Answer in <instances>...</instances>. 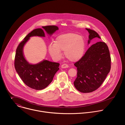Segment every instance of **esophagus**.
Returning <instances> with one entry per match:
<instances>
[{
    "label": "esophagus",
    "instance_id": "34e87169",
    "mask_svg": "<svg viewBox=\"0 0 125 125\" xmlns=\"http://www.w3.org/2000/svg\"><path fill=\"white\" fill-rule=\"evenodd\" d=\"M68 67H69V66L67 64H63L61 66V68H62V69L63 68H67Z\"/></svg>",
    "mask_w": 125,
    "mask_h": 125
}]
</instances>
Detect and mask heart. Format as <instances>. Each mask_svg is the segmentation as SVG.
Returning <instances> with one entry per match:
<instances>
[{
	"label": "heart",
	"instance_id": "heart-1",
	"mask_svg": "<svg viewBox=\"0 0 125 125\" xmlns=\"http://www.w3.org/2000/svg\"><path fill=\"white\" fill-rule=\"evenodd\" d=\"M85 49V41L81 35L68 32L58 36L54 43H51L48 46L49 54L55 60H59L62 57L61 51H64L66 58L72 62H76L83 56Z\"/></svg>",
	"mask_w": 125,
	"mask_h": 125
}]
</instances>
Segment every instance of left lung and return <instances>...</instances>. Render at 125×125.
<instances>
[{
  "mask_svg": "<svg viewBox=\"0 0 125 125\" xmlns=\"http://www.w3.org/2000/svg\"><path fill=\"white\" fill-rule=\"evenodd\" d=\"M85 29L90 34L88 44L94 38L101 39L95 31ZM74 65L77 68V77L74 82L76 88L83 93L94 91L102 84L111 69V57L107 45L101 42L93 44Z\"/></svg>",
  "mask_w": 125,
  "mask_h": 125,
  "instance_id": "left-lung-1",
  "label": "left lung"
}]
</instances>
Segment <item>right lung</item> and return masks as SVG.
<instances>
[{"instance_id": "right-lung-1", "label": "right lung", "mask_w": 125, "mask_h": 125, "mask_svg": "<svg viewBox=\"0 0 125 125\" xmlns=\"http://www.w3.org/2000/svg\"><path fill=\"white\" fill-rule=\"evenodd\" d=\"M33 30L24 38L18 46L15 54L14 66L17 73L23 82L29 87L36 90H41L47 87L52 81L53 77L59 70V64L47 60L32 64L26 59L23 49L27 42L32 37H45L44 30L51 36L57 30L58 27L47 26Z\"/></svg>"}]
</instances>
